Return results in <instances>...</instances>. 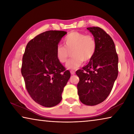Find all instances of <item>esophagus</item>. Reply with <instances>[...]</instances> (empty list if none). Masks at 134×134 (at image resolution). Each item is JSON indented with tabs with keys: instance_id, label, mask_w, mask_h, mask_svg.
Segmentation results:
<instances>
[{
	"instance_id": "obj_1",
	"label": "esophagus",
	"mask_w": 134,
	"mask_h": 134,
	"mask_svg": "<svg viewBox=\"0 0 134 134\" xmlns=\"http://www.w3.org/2000/svg\"><path fill=\"white\" fill-rule=\"evenodd\" d=\"M70 73H71V75H74V74H75V71L74 70H70Z\"/></svg>"
}]
</instances>
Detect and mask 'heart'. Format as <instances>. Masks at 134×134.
<instances>
[{
  "label": "heart",
  "instance_id": "obj_1",
  "mask_svg": "<svg viewBox=\"0 0 134 134\" xmlns=\"http://www.w3.org/2000/svg\"><path fill=\"white\" fill-rule=\"evenodd\" d=\"M64 47L58 45L55 51L56 58L61 63H64L72 52L74 57L67 63L69 69H76L82 64L83 61L88 62L93 57L96 51L97 44L94 38L90 35L72 32L64 38Z\"/></svg>",
  "mask_w": 134,
  "mask_h": 134
}]
</instances>
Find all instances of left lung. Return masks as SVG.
<instances>
[{"label": "left lung", "mask_w": 134, "mask_h": 134, "mask_svg": "<svg viewBox=\"0 0 134 134\" xmlns=\"http://www.w3.org/2000/svg\"><path fill=\"white\" fill-rule=\"evenodd\" d=\"M96 41V51L87 65L76 71L77 92L81 103L98 105L110 94L118 74V57L109 35L99 27L87 28Z\"/></svg>", "instance_id": "left-lung-1"}]
</instances>
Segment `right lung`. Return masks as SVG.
<instances>
[{
    "instance_id": "obj_1",
    "label": "right lung",
    "mask_w": 134,
    "mask_h": 134,
    "mask_svg": "<svg viewBox=\"0 0 134 134\" xmlns=\"http://www.w3.org/2000/svg\"><path fill=\"white\" fill-rule=\"evenodd\" d=\"M66 34L62 31L44 32L31 40L25 50L21 73L26 90L35 102L44 107L60 102L71 76L55 55L57 47Z\"/></svg>"
}]
</instances>
